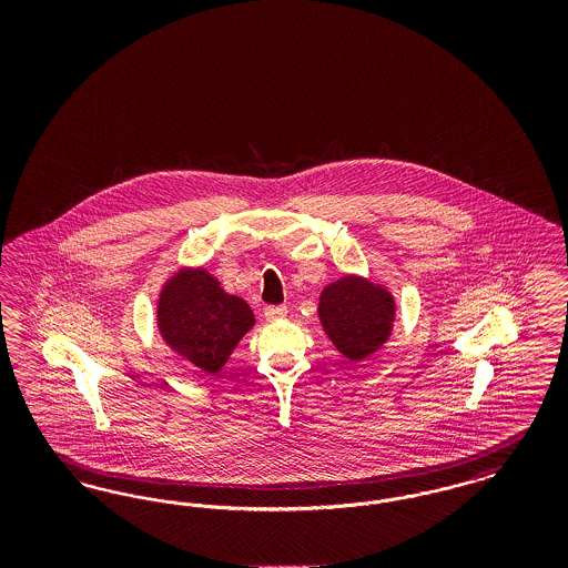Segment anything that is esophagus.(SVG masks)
Wrapping results in <instances>:
<instances>
[{
	"label": "esophagus",
	"instance_id": "1",
	"mask_svg": "<svg viewBox=\"0 0 568 568\" xmlns=\"http://www.w3.org/2000/svg\"><path fill=\"white\" fill-rule=\"evenodd\" d=\"M264 317L268 322H278V320H285L287 317V308L285 306H266L264 311Z\"/></svg>",
	"mask_w": 568,
	"mask_h": 568
}]
</instances>
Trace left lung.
<instances>
[{
    "label": "left lung",
    "mask_w": 568,
    "mask_h": 568,
    "mask_svg": "<svg viewBox=\"0 0 568 568\" xmlns=\"http://www.w3.org/2000/svg\"><path fill=\"white\" fill-rule=\"evenodd\" d=\"M317 313L334 347L353 362H359L381 349L389 338L396 302L383 285L347 274L325 287Z\"/></svg>",
    "instance_id": "obj_1"
}]
</instances>
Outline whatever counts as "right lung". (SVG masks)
<instances>
[{"label": "right lung", "instance_id": "1", "mask_svg": "<svg viewBox=\"0 0 568 568\" xmlns=\"http://www.w3.org/2000/svg\"><path fill=\"white\" fill-rule=\"evenodd\" d=\"M255 325L243 297L227 294L204 268H181L163 285L158 327L165 345L215 375Z\"/></svg>", "mask_w": 568, "mask_h": 568}]
</instances>
